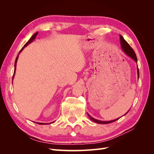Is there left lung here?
I'll use <instances>...</instances> for the list:
<instances>
[{
  "mask_svg": "<svg viewBox=\"0 0 154 154\" xmlns=\"http://www.w3.org/2000/svg\"><path fill=\"white\" fill-rule=\"evenodd\" d=\"M120 39L121 46H122V50H124V51L125 52V53L128 55V56H130V57H132L134 60L136 62H137L136 55L135 54L134 51L133 50V49L131 48V46H130V45L128 44V42L125 40H124V38L121 35H120ZM138 78H139V69H138ZM88 114V116H89L91 120H92L93 121H94V122L99 123V124H103L111 123V122H114V121H116V120H119L120 119V118H119V119H117L114 120H110V121H101V120L94 119H93L92 116H91L89 114Z\"/></svg>",
  "mask_w": 154,
  "mask_h": 154,
  "instance_id": "obj_1",
  "label": "left lung"
}]
</instances>
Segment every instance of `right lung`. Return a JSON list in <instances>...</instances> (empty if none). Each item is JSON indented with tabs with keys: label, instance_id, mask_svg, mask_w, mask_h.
<instances>
[{
	"label": "right lung",
	"instance_id": "obj_1",
	"mask_svg": "<svg viewBox=\"0 0 154 154\" xmlns=\"http://www.w3.org/2000/svg\"><path fill=\"white\" fill-rule=\"evenodd\" d=\"M38 35V32H36V33H35L33 35H32V36L31 37V38L30 39V40H29L28 41V42L24 46L22 47V48L20 50V52L24 50V48L25 47H26L27 45H28V44H30V43H32V42H33L34 40H35V37H36V35ZM18 55L17 57H16V61H15V63H14V74H13V76H12V79H13V78H14V73H15V69H16V63H17V60H18ZM39 124H43V123H38Z\"/></svg>",
	"mask_w": 154,
	"mask_h": 154
}]
</instances>
